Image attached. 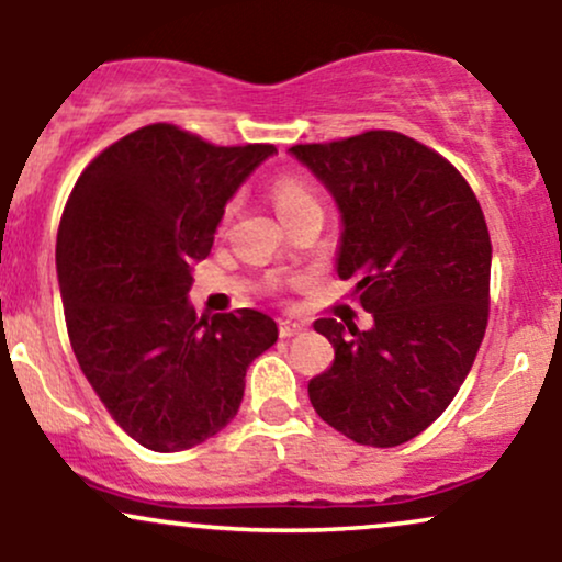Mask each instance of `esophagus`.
I'll return each instance as SVG.
<instances>
[{"mask_svg": "<svg viewBox=\"0 0 562 562\" xmlns=\"http://www.w3.org/2000/svg\"><path fill=\"white\" fill-rule=\"evenodd\" d=\"M306 327L308 325L303 319H295V317L280 319V335H282V338H293V335L303 333V330H306Z\"/></svg>", "mask_w": 562, "mask_h": 562, "instance_id": "esophagus-1", "label": "esophagus"}]
</instances>
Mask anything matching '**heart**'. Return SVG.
Wrapping results in <instances>:
<instances>
[{"mask_svg":"<svg viewBox=\"0 0 562 562\" xmlns=\"http://www.w3.org/2000/svg\"><path fill=\"white\" fill-rule=\"evenodd\" d=\"M269 198H272L277 216L282 222L301 214V211L319 209L317 190H314L312 182L299 177V173H282V177H277L272 187H269Z\"/></svg>","mask_w":562,"mask_h":562,"instance_id":"b5f03b06","label":"heart"}]
</instances>
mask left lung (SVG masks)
<instances>
[{"instance_id":"obj_1","label":"left lung","mask_w":562,"mask_h":562,"mask_svg":"<svg viewBox=\"0 0 562 562\" xmlns=\"http://www.w3.org/2000/svg\"><path fill=\"white\" fill-rule=\"evenodd\" d=\"M340 211V280L372 314L370 330L317 319L335 348L308 398L335 430L398 447L451 404L486 333L492 240L462 173L398 132L295 145Z\"/></svg>"}]
</instances>
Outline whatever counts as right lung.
<instances>
[{
    "mask_svg": "<svg viewBox=\"0 0 562 562\" xmlns=\"http://www.w3.org/2000/svg\"><path fill=\"white\" fill-rule=\"evenodd\" d=\"M274 145L216 147L150 124L102 150L57 229V280L81 372L113 420L153 451L203 443L237 415L245 372L274 346L256 308L200 317L192 263Z\"/></svg>",
    "mask_w": 562,
    "mask_h": 562,
    "instance_id": "add662e5",
    "label": "right lung"
}]
</instances>
